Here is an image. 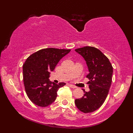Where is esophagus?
I'll return each instance as SVG.
<instances>
[{
  "mask_svg": "<svg viewBox=\"0 0 133 133\" xmlns=\"http://www.w3.org/2000/svg\"><path fill=\"white\" fill-rule=\"evenodd\" d=\"M69 85H70V87H71V88H76V86H74V85H72V84H69Z\"/></svg>",
  "mask_w": 133,
  "mask_h": 133,
  "instance_id": "esophagus-1",
  "label": "esophagus"
}]
</instances>
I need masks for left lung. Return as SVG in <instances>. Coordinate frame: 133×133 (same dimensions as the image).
I'll use <instances>...</instances> for the list:
<instances>
[{
    "label": "left lung",
    "mask_w": 133,
    "mask_h": 133,
    "mask_svg": "<svg viewBox=\"0 0 133 133\" xmlns=\"http://www.w3.org/2000/svg\"><path fill=\"white\" fill-rule=\"evenodd\" d=\"M86 61L89 73L87 77L90 81V91H85L81 99L75 100V104L81 111L84 113L97 110L104 102L108 95L112 82V66L110 61L97 48L85 46L76 49Z\"/></svg>",
    "instance_id": "1"
}]
</instances>
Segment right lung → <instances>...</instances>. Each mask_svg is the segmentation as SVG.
Returning a JSON list of instances; mask_svg holds the SVG:
<instances>
[{"mask_svg": "<svg viewBox=\"0 0 133 133\" xmlns=\"http://www.w3.org/2000/svg\"><path fill=\"white\" fill-rule=\"evenodd\" d=\"M70 51L54 48L42 49L26 59L23 65V83L27 96L35 105L46 107L55 101L58 90L66 83H52L49 79L50 71Z\"/></svg>", "mask_w": 133, "mask_h": 133, "instance_id": "right-lung-1", "label": "right lung"}]
</instances>
